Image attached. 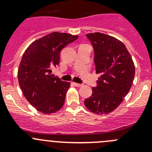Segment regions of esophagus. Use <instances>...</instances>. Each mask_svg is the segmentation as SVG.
Returning <instances> with one entry per match:
<instances>
[{
  "label": "esophagus",
  "instance_id": "obj_1",
  "mask_svg": "<svg viewBox=\"0 0 152 152\" xmlns=\"http://www.w3.org/2000/svg\"><path fill=\"white\" fill-rule=\"evenodd\" d=\"M73 85H74V86H76V87H81V86H82V84L76 83V82H74V83H73Z\"/></svg>",
  "mask_w": 152,
  "mask_h": 152
}]
</instances>
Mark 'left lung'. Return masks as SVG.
I'll use <instances>...</instances> for the list:
<instances>
[{
    "label": "left lung",
    "mask_w": 152,
    "mask_h": 152,
    "mask_svg": "<svg viewBox=\"0 0 152 152\" xmlns=\"http://www.w3.org/2000/svg\"><path fill=\"white\" fill-rule=\"evenodd\" d=\"M86 36L94 50L96 72L102 76L84 103L95 114H108L129 91L135 72L134 62L125 45L116 38L99 32Z\"/></svg>",
    "instance_id": "left-lung-1"
}]
</instances>
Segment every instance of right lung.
<instances>
[{
	"mask_svg": "<svg viewBox=\"0 0 152 152\" xmlns=\"http://www.w3.org/2000/svg\"><path fill=\"white\" fill-rule=\"evenodd\" d=\"M78 36L53 32L31 44L23 55L18 70L19 85L27 101L39 112L52 114L65 103L70 83L52 74L59 63L63 48Z\"/></svg>",
	"mask_w": 152,
	"mask_h": 152,
	"instance_id": "add662e5",
	"label": "right lung"
}]
</instances>
